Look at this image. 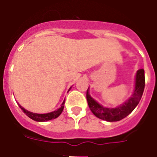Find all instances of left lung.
<instances>
[{"instance_id": "1", "label": "left lung", "mask_w": 157, "mask_h": 157, "mask_svg": "<svg viewBox=\"0 0 157 157\" xmlns=\"http://www.w3.org/2000/svg\"><path fill=\"white\" fill-rule=\"evenodd\" d=\"M144 85H145L144 70L142 68L136 72L135 87L131 97H129V99L127 100L123 105H120L117 108H105L100 105L90 96L89 88L87 90L86 98L89 109L96 117L103 121H109V122L121 121L128 115H129L137 106L143 95Z\"/></svg>"}]
</instances>
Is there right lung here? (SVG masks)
Listing matches in <instances>:
<instances>
[{
    "instance_id": "obj_1",
    "label": "right lung",
    "mask_w": 157,
    "mask_h": 157,
    "mask_svg": "<svg viewBox=\"0 0 157 157\" xmlns=\"http://www.w3.org/2000/svg\"><path fill=\"white\" fill-rule=\"evenodd\" d=\"M71 88H72V87H71ZM70 89H69V90H70ZM64 101H63L62 105H60V107L58 109H56V110H55V111L53 112H51V113H44V114H38V113H32V112L28 111V110H26L25 109H24V108L21 107L20 105L19 106L20 108L22 109V111L25 113L26 115L29 117V118H31L32 120H33V121H38V122H44V121H51V120L52 119H56V117H58L61 114L63 109H64Z\"/></svg>"
}]
</instances>
